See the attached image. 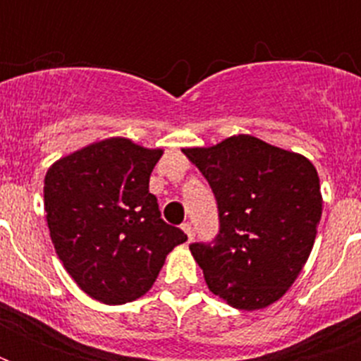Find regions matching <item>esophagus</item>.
<instances>
[{
	"mask_svg": "<svg viewBox=\"0 0 361 361\" xmlns=\"http://www.w3.org/2000/svg\"><path fill=\"white\" fill-rule=\"evenodd\" d=\"M181 228H183V232L187 234L189 241H192V238H195V231H192L191 223H183V225H181Z\"/></svg>",
	"mask_w": 361,
	"mask_h": 361,
	"instance_id": "1",
	"label": "esophagus"
}]
</instances>
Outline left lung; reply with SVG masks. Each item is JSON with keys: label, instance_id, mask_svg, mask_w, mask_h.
Instances as JSON below:
<instances>
[{"label": "left lung", "instance_id": "obj_1", "mask_svg": "<svg viewBox=\"0 0 361 361\" xmlns=\"http://www.w3.org/2000/svg\"><path fill=\"white\" fill-rule=\"evenodd\" d=\"M183 153L208 180L219 212L217 236L189 245L209 290L243 311L268 307L313 249L322 215L317 169L249 135Z\"/></svg>", "mask_w": 361, "mask_h": 361}]
</instances>
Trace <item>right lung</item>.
Segmentation results:
<instances>
[{"label":"right lung","instance_id":"right-lung-1","mask_svg":"<svg viewBox=\"0 0 361 361\" xmlns=\"http://www.w3.org/2000/svg\"><path fill=\"white\" fill-rule=\"evenodd\" d=\"M163 149L106 138L54 163L44 212L59 260L76 285L110 305L146 294L164 258L187 241L161 219L149 176Z\"/></svg>","mask_w":361,"mask_h":361}]
</instances>
